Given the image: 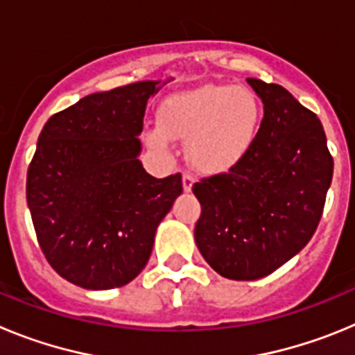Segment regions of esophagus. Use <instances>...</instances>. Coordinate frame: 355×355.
<instances>
[{
	"mask_svg": "<svg viewBox=\"0 0 355 355\" xmlns=\"http://www.w3.org/2000/svg\"><path fill=\"white\" fill-rule=\"evenodd\" d=\"M193 187V175L190 172H183V190L184 192H190Z\"/></svg>",
	"mask_w": 355,
	"mask_h": 355,
	"instance_id": "esophagus-1",
	"label": "esophagus"
}]
</instances>
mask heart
<instances>
[{
    "mask_svg": "<svg viewBox=\"0 0 355 355\" xmlns=\"http://www.w3.org/2000/svg\"><path fill=\"white\" fill-rule=\"evenodd\" d=\"M259 103L250 90L231 85H202L171 96L159 108V124L146 139L156 149H168L172 139L188 140L192 165L218 174L240 162L259 126Z\"/></svg>",
    "mask_w": 355,
    "mask_h": 355,
    "instance_id": "heart-1",
    "label": "heart"
}]
</instances>
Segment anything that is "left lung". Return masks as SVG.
<instances>
[{
	"label": "left lung",
	"instance_id": "left-lung-1",
	"mask_svg": "<svg viewBox=\"0 0 355 355\" xmlns=\"http://www.w3.org/2000/svg\"><path fill=\"white\" fill-rule=\"evenodd\" d=\"M247 83L265 110L252 146L233 168L192 187L202 208L197 249L233 281L265 277L307 245L334 168L316 114L281 85Z\"/></svg>",
	"mask_w": 355,
	"mask_h": 355
}]
</instances>
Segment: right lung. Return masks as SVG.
Wrapping results in <instances>:
<instances>
[{
    "label": "right lung",
    "instance_id": "right-lung-1",
    "mask_svg": "<svg viewBox=\"0 0 355 355\" xmlns=\"http://www.w3.org/2000/svg\"><path fill=\"white\" fill-rule=\"evenodd\" d=\"M159 81L83 97L44 124L28 167L26 200L49 265L85 290H112L147 265L156 227L183 192L139 159L147 99Z\"/></svg>",
    "mask_w": 355,
    "mask_h": 355
}]
</instances>
